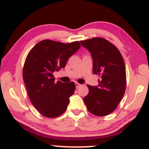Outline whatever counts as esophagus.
Listing matches in <instances>:
<instances>
[{"instance_id":"esophagus-1","label":"esophagus","mask_w":149,"mask_h":149,"mask_svg":"<svg viewBox=\"0 0 149 149\" xmlns=\"http://www.w3.org/2000/svg\"><path fill=\"white\" fill-rule=\"evenodd\" d=\"M81 86V84H78V83H75V87H76V88H79V86Z\"/></svg>"}]
</instances>
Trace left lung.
Here are the masks:
<instances>
[{
  "instance_id": "8db88e82",
  "label": "left lung",
  "mask_w": 149,
  "mask_h": 149,
  "mask_svg": "<svg viewBox=\"0 0 149 149\" xmlns=\"http://www.w3.org/2000/svg\"><path fill=\"white\" fill-rule=\"evenodd\" d=\"M91 53L93 73L100 76L98 86L87 85L89 93L84 97L90 113L103 116L112 113L122 100L126 90L125 64L119 50L104 38L94 37L81 41Z\"/></svg>"
}]
</instances>
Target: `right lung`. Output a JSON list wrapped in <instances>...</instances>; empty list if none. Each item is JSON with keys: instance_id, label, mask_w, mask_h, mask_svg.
<instances>
[{"instance_id": "obj_1", "label": "right lung", "mask_w": 149, "mask_h": 149, "mask_svg": "<svg viewBox=\"0 0 149 149\" xmlns=\"http://www.w3.org/2000/svg\"><path fill=\"white\" fill-rule=\"evenodd\" d=\"M80 46L79 41L63 43L45 39L28 53L23 70V80L32 104L44 116L57 117L67 109L75 83H55L53 73L65 68L68 59Z\"/></svg>"}]
</instances>
